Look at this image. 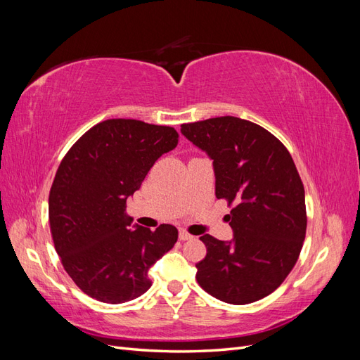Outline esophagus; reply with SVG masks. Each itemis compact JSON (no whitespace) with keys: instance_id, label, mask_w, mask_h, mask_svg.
<instances>
[{"instance_id":"34e87169","label":"esophagus","mask_w":360,"mask_h":360,"mask_svg":"<svg viewBox=\"0 0 360 360\" xmlns=\"http://www.w3.org/2000/svg\"><path fill=\"white\" fill-rule=\"evenodd\" d=\"M179 238H180V240H183V242H186V240H192L193 236H192V234H189L188 231L180 230V233H179Z\"/></svg>"}]
</instances>
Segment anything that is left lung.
I'll list each match as a JSON object with an SVG mask.
<instances>
[{
	"instance_id": "left-lung-1",
	"label": "left lung",
	"mask_w": 360,
	"mask_h": 360,
	"mask_svg": "<svg viewBox=\"0 0 360 360\" xmlns=\"http://www.w3.org/2000/svg\"><path fill=\"white\" fill-rule=\"evenodd\" d=\"M181 134L213 162L216 198L233 238L204 234L197 281L213 297L246 304L274 292L296 264L307 233L304 189L288 150L261 126L237 117L181 124Z\"/></svg>"
}]
</instances>
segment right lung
I'll return each instance as SVG.
<instances>
[{
  "instance_id": "add662e5",
  "label": "right lung",
  "mask_w": 360,
  "mask_h": 360,
  "mask_svg": "<svg viewBox=\"0 0 360 360\" xmlns=\"http://www.w3.org/2000/svg\"><path fill=\"white\" fill-rule=\"evenodd\" d=\"M177 144L174 127L112 118L61 160L49 193L51 233L64 269L90 297L112 304L139 297L151 287L148 270L176 245V226L134 224L126 201Z\"/></svg>"
}]
</instances>
